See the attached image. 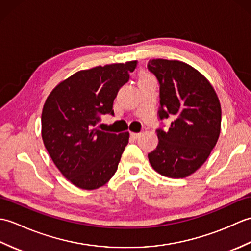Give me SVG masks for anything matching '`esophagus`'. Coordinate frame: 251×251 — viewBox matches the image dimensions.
<instances>
[{"label":"esophagus","mask_w":251,"mask_h":251,"mask_svg":"<svg viewBox=\"0 0 251 251\" xmlns=\"http://www.w3.org/2000/svg\"><path fill=\"white\" fill-rule=\"evenodd\" d=\"M140 132H130V138L131 139H134V140H137L138 138L140 137Z\"/></svg>","instance_id":"obj_1"}]
</instances>
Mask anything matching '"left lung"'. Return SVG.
<instances>
[{
	"label": "left lung",
	"mask_w": 251,
	"mask_h": 251,
	"mask_svg": "<svg viewBox=\"0 0 251 251\" xmlns=\"http://www.w3.org/2000/svg\"><path fill=\"white\" fill-rule=\"evenodd\" d=\"M148 69L159 86L158 120H172L168 130L156 129L158 145L149 161L166 177H188L206 162L219 138V99L206 77L184 62L153 59Z\"/></svg>",
	"instance_id": "obj_1"
}]
</instances>
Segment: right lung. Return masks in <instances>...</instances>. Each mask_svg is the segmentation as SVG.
I'll return each mask as SVG.
<instances>
[{
  "mask_svg": "<svg viewBox=\"0 0 251 251\" xmlns=\"http://www.w3.org/2000/svg\"><path fill=\"white\" fill-rule=\"evenodd\" d=\"M137 61L96 67L74 73L47 98L42 138L60 173L77 188L95 190L113 177L129 134L96 128L101 115H114V99Z\"/></svg>",
  "mask_w": 251,
  "mask_h": 251,
  "instance_id": "1",
  "label": "right lung"
}]
</instances>
